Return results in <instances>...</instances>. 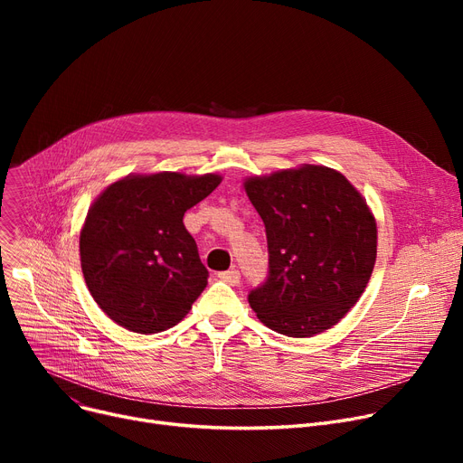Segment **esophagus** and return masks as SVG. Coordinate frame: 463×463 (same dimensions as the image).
<instances>
[{
	"mask_svg": "<svg viewBox=\"0 0 463 463\" xmlns=\"http://www.w3.org/2000/svg\"><path fill=\"white\" fill-rule=\"evenodd\" d=\"M217 278L222 279V281H225V283H229V285H238L240 283V272L236 269L227 270V272H219Z\"/></svg>",
	"mask_w": 463,
	"mask_h": 463,
	"instance_id": "esophagus-1",
	"label": "esophagus"
}]
</instances>
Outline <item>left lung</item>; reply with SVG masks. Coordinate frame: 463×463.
Returning <instances> with one entry per match:
<instances>
[{
  "instance_id": "obj_1",
  "label": "left lung",
  "mask_w": 463,
  "mask_h": 463,
  "mask_svg": "<svg viewBox=\"0 0 463 463\" xmlns=\"http://www.w3.org/2000/svg\"><path fill=\"white\" fill-rule=\"evenodd\" d=\"M269 241V278L248 300L288 337L332 328L358 302L377 257V225L337 170L304 165L244 182Z\"/></svg>"
}]
</instances>
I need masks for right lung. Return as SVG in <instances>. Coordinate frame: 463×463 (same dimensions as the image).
Masks as SVG:
<instances>
[{
    "label": "right lung",
    "instance_id": "right-lung-1",
    "mask_svg": "<svg viewBox=\"0 0 463 463\" xmlns=\"http://www.w3.org/2000/svg\"><path fill=\"white\" fill-rule=\"evenodd\" d=\"M222 176L133 175L110 184L90 206L80 264L93 300L137 334L178 325L208 285V270L184 213Z\"/></svg>",
    "mask_w": 463,
    "mask_h": 463
}]
</instances>
